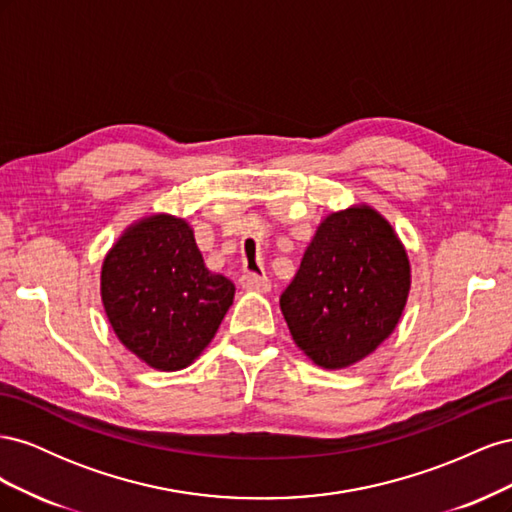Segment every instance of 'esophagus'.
<instances>
[{"mask_svg":"<svg viewBox=\"0 0 512 512\" xmlns=\"http://www.w3.org/2000/svg\"><path fill=\"white\" fill-rule=\"evenodd\" d=\"M239 282L245 290H254V292H269L271 290V282H269V277H265V275L243 273Z\"/></svg>","mask_w":512,"mask_h":512,"instance_id":"1","label":"esophagus"}]
</instances>
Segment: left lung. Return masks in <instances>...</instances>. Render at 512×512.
Returning a JSON list of instances; mask_svg holds the SVG:
<instances>
[{
    "label": "left lung",
    "instance_id": "left-lung-1",
    "mask_svg": "<svg viewBox=\"0 0 512 512\" xmlns=\"http://www.w3.org/2000/svg\"><path fill=\"white\" fill-rule=\"evenodd\" d=\"M412 286L391 222L367 203L331 211L280 307L294 344L322 369H348L391 337Z\"/></svg>",
    "mask_w": 512,
    "mask_h": 512
}]
</instances>
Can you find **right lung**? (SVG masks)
Wrapping results in <instances>:
<instances>
[{"instance_id":"1","label":"right lung","mask_w":512,"mask_h":512,"mask_svg":"<svg viewBox=\"0 0 512 512\" xmlns=\"http://www.w3.org/2000/svg\"><path fill=\"white\" fill-rule=\"evenodd\" d=\"M100 297L123 346L153 369L179 371L211 344L235 284L207 269L188 222L151 213L106 252Z\"/></svg>"}]
</instances>
